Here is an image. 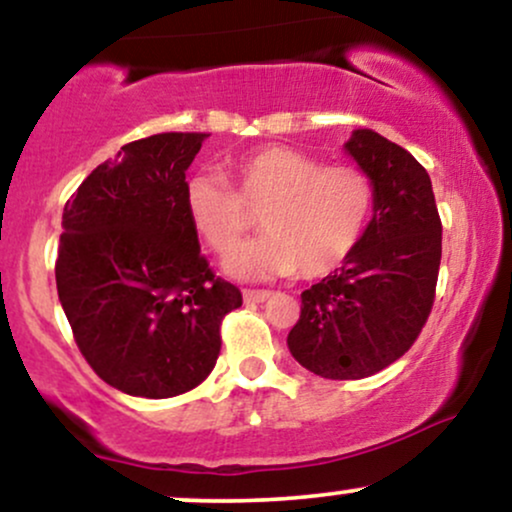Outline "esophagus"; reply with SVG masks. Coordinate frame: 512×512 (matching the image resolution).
Here are the masks:
<instances>
[{"mask_svg": "<svg viewBox=\"0 0 512 512\" xmlns=\"http://www.w3.org/2000/svg\"><path fill=\"white\" fill-rule=\"evenodd\" d=\"M269 296H272V291H267V289H245L243 291L245 303H262V301H267Z\"/></svg>", "mask_w": 512, "mask_h": 512, "instance_id": "esophagus-1", "label": "esophagus"}]
</instances>
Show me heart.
I'll return each instance as SVG.
<instances>
[{"instance_id":"b5f03b06","label":"heart","mask_w":512,"mask_h":512,"mask_svg":"<svg viewBox=\"0 0 512 512\" xmlns=\"http://www.w3.org/2000/svg\"><path fill=\"white\" fill-rule=\"evenodd\" d=\"M216 173L185 180V214L202 243L228 255L260 216L264 236L228 260L240 276L298 274L320 279L354 255L375 209V182L363 168L289 149L262 146Z\"/></svg>"}]
</instances>
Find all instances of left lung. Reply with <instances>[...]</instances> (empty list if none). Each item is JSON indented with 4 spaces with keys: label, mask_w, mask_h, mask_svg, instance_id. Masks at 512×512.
<instances>
[{
    "label": "left lung",
    "mask_w": 512,
    "mask_h": 512,
    "mask_svg": "<svg viewBox=\"0 0 512 512\" xmlns=\"http://www.w3.org/2000/svg\"><path fill=\"white\" fill-rule=\"evenodd\" d=\"M375 182V209L354 255L301 293L293 358L330 380L375 375L424 330L443 252V223L426 168L373 129L346 142Z\"/></svg>",
    "instance_id": "1"
}]
</instances>
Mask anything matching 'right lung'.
<instances>
[{
  "instance_id": "add662e5",
  "label": "right lung",
  "mask_w": 512,
  "mask_h": 512,
  "mask_svg": "<svg viewBox=\"0 0 512 512\" xmlns=\"http://www.w3.org/2000/svg\"><path fill=\"white\" fill-rule=\"evenodd\" d=\"M207 134L137 139L64 204L55 279L74 342L132 397L190 392L214 370L221 322L243 305L211 272L185 214V170Z\"/></svg>"
}]
</instances>
